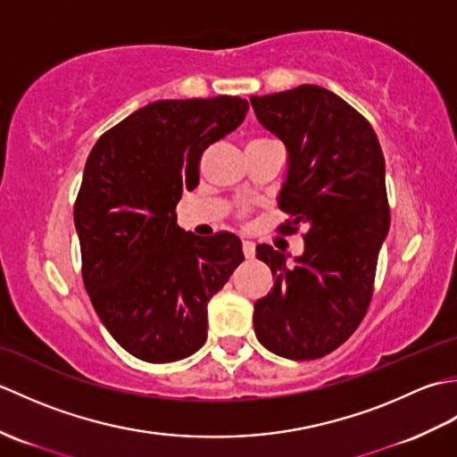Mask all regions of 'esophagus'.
I'll return each mask as SVG.
<instances>
[{"label": "esophagus", "instance_id": "obj_1", "mask_svg": "<svg viewBox=\"0 0 457 457\" xmlns=\"http://www.w3.org/2000/svg\"><path fill=\"white\" fill-rule=\"evenodd\" d=\"M244 255H245V259L255 257V244H253V241H244Z\"/></svg>", "mask_w": 457, "mask_h": 457}]
</instances>
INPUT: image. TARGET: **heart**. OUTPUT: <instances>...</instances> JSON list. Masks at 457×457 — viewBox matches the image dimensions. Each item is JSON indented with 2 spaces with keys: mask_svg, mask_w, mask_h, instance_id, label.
I'll return each mask as SVG.
<instances>
[{
  "mask_svg": "<svg viewBox=\"0 0 457 457\" xmlns=\"http://www.w3.org/2000/svg\"><path fill=\"white\" fill-rule=\"evenodd\" d=\"M247 213H249V208H245V206H244V208H239L237 216H239V218H247Z\"/></svg>",
  "mask_w": 457,
  "mask_h": 457,
  "instance_id": "1",
  "label": "heart"
}]
</instances>
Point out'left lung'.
<instances>
[{"label":"left lung","instance_id":"8db88e82","mask_svg":"<svg viewBox=\"0 0 457 457\" xmlns=\"http://www.w3.org/2000/svg\"><path fill=\"white\" fill-rule=\"evenodd\" d=\"M259 123L283 139L288 174L277 231L296 236L306 226L296 265L270 245L257 259L273 270L275 287L255 303L261 344L280 357L306 361L342 345L371 304L378 249L389 231L385 157L361 113L318 86L251 98Z\"/></svg>","mask_w":457,"mask_h":457}]
</instances>
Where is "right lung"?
Instances as JSON below:
<instances>
[{"instance_id": "right-lung-1", "label": "right lung", "mask_w": 457, "mask_h": 457, "mask_svg": "<svg viewBox=\"0 0 457 457\" xmlns=\"http://www.w3.org/2000/svg\"><path fill=\"white\" fill-rule=\"evenodd\" d=\"M247 108L237 96L154 102L105 131L86 161L74 202L82 280L115 342L143 361L198 352L210 298L244 261L229 231H182L177 204L198 187L204 151Z\"/></svg>"}]
</instances>
